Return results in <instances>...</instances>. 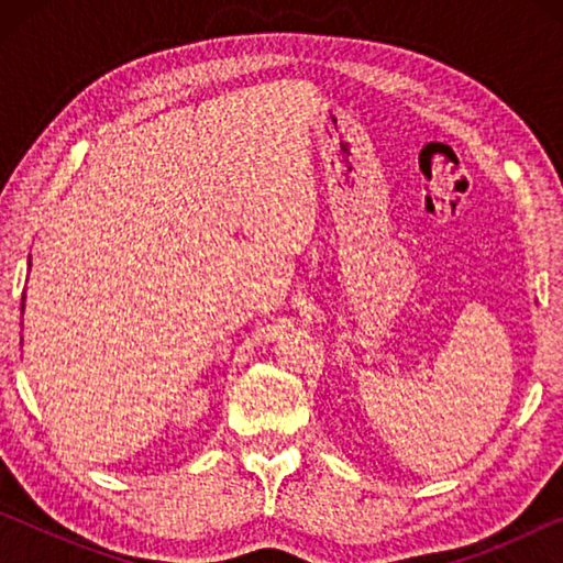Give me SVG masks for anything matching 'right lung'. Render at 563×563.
I'll use <instances>...</instances> for the list:
<instances>
[{
	"mask_svg": "<svg viewBox=\"0 0 563 563\" xmlns=\"http://www.w3.org/2000/svg\"><path fill=\"white\" fill-rule=\"evenodd\" d=\"M30 265H32V258H30ZM24 298H26V295H22V312H24Z\"/></svg>",
	"mask_w": 563,
	"mask_h": 563,
	"instance_id": "obj_1",
	"label": "right lung"
}]
</instances>
